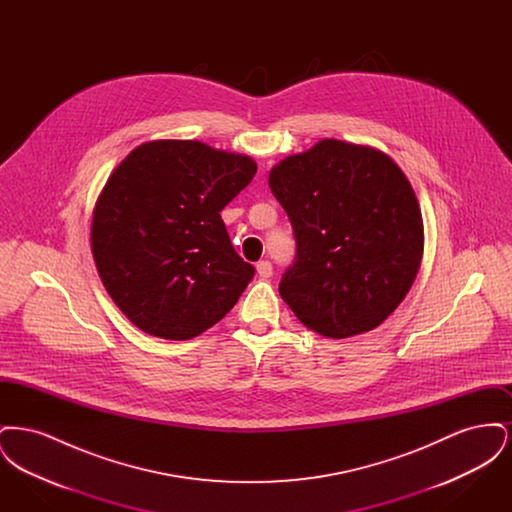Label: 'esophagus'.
<instances>
[{
	"mask_svg": "<svg viewBox=\"0 0 512 512\" xmlns=\"http://www.w3.org/2000/svg\"><path fill=\"white\" fill-rule=\"evenodd\" d=\"M257 274H259L261 278H270V276H272V265H270V261H259V263H257Z\"/></svg>",
	"mask_w": 512,
	"mask_h": 512,
	"instance_id": "obj_1",
	"label": "esophagus"
}]
</instances>
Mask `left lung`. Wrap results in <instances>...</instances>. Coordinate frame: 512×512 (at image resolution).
Segmentation results:
<instances>
[{
  "mask_svg": "<svg viewBox=\"0 0 512 512\" xmlns=\"http://www.w3.org/2000/svg\"><path fill=\"white\" fill-rule=\"evenodd\" d=\"M268 186L297 242L278 288L295 317L334 340L380 326L424 253L420 205L397 163L376 147L324 138L274 165Z\"/></svg>",
  "mask_w": 512,
  "mask_h": 512,
  "instance_id": "left-lung-1",
  "label": "left lung"
}]
</instances>
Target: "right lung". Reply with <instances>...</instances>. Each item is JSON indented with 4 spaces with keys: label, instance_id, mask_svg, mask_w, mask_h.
<instances>
[{
    "label": "right lung",
    "instance_id": "add662e5",
    "mask_svg": "<svg viewBox=\"0 0 512 512\" xmlns=\"http://www.w3.org/2000/svg\"><path fill=\"white\" fill-rule=\"evenodd\" d=\"M257 163L197 140L132 149L99 194L90 244L99 278L142 332L192 340L240 299L255 268L234 251L220 211Z\"/></svg>",
    "mask_w": 512,
    "mask_h": 512
}]
</instances>
